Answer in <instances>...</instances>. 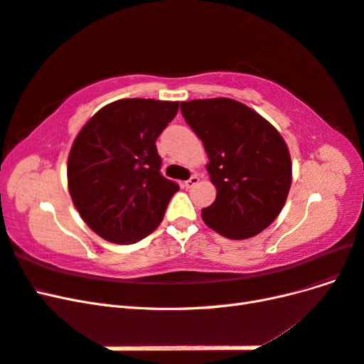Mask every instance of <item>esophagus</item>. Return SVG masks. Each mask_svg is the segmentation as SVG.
Instances as JSON below:
<instances>
[{"mask_svg": "<svg viewBox=\"0 0 364 364\" xmlns=\"http://www.w3.org/2000/svg\"><path fill=\"white\" fill-rule=\"evenodd\" d=\"M197 182H199V178H197V174H193L188 181H185L183 185H185V188H193V186H194Z\"/></svg>", "mask_w": 364, "mask_h": 364, "instance_id": "1", "label": "esophagus"}]
</instances>
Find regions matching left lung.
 I'll list each match as a JSON object with an SVG mask.
<instances>
[{
	"label": "left lung",
	"mask_w": 364,
	"mask_h": 364,
	"mask_svg": "<svg viewBox=\"0 0 364 364\" xmlns=\"http://www.w3.org/2000/svg\"><path fill=\"white\" fill-rule=\"evenodd\" d=\"M186 123L203 142L206 170L215 185L202 218L220 235L246 240L273 223L291 185V159L279 132L246 105L230 98L181 103Z\"/></svg>",
	"instance_id": "8db88e82"
}]
</instances>
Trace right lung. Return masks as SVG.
<instances>
[{"instance_id": "obj_1", "label": "right lung", "mask_w": 364, "mask_h": 364, "mask_svg": "<svg viewBox=\"0 0 364 364\" xmlns=\"http://www.w3.org/2000/svg\"><path fill=\"white\" fill-rule=\"evenodd\" d=\"M179 102L124 98L102 107L75 136L68 190L83 222L117 245L146 238L179 185L161 174L156 139Z\"/></svg>"}]
</instances>
